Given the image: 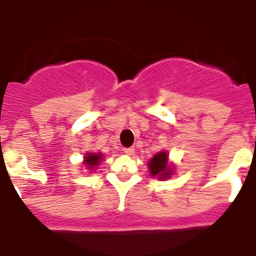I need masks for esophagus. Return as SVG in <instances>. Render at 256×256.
Here are the masks:
<instances>
[{"label":"esophagus","mask_w":256,"mask_h":256,"mask_svg":"<svg viewBox=\"0 0 256 256\" xmlns=\"http://www.w3.org/2000/svg\"><path fill=\"white\" fill-rule=\"evenodd\" d=\"M124 154H128V156H132V154H134V152H136V148H124Z\"/></svg>","instance_id":"1"}]
</instances>
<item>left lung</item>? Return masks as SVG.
<instances>
[{"instance_id":"8db88e82","label":"left lung","mask_w":256,"mask_h":256,"mask_svg":"<svg viewBox=\"0 0 256 256\" xmlns=\"http://www.w3.org/2000/svg\"><path fill=\"white\" fill-rule=\"evenodd\" d=\"M148 166L150 175L160 178V180L171 178V175L175 172V166L168 160V152L166 150L156 152V156L150 158Z\"/></svg>"}]
</instances>
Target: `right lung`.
<instances>
[{"label":"right lung","mask_w":256,"mask_h":256,"mask_svg":"<svg viewBox=\"0 0 256 256\" xmlns=\"http://www.w3.org/2000/svg\"><path fill=\"white\" fill-rule=\"evenodd\" d=\"M102 160H104V154L100 152H88L85 154V156H84V162H82V164L85 166L86 170L94 171L98 168V166H100V164L102 162Z\"/></svg>","instance_id":"add662e5"}]
</instances>
